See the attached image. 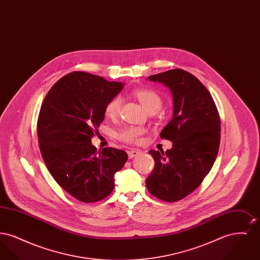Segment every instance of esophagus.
Returning a JSON list of instances; mask_svg holds the SVG:
<instances>
[{
    "mask_svg": "<svg viewBox=\"0 0 260 260\" xmlns=\"http://www.w3.org/2000/svg\"><path fill=\"white\" fill-rule=\"evenodd\" d=\"M138 154H139V151H138V150H136V149H133V150L127 151V155H128V158H129V159L135 158V157L137 156Z\"/></svg>",
    "mask_w": 260,
    "mask_h": 260,
    "instance_id": "obj_1",
    "label": "esophagus"
}]
</instances>
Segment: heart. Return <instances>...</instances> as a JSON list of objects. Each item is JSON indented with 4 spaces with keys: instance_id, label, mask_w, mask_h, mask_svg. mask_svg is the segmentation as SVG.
<instances>
[{
    "instance_id": "b5f03b06",
    "label": "heart",
    "mask_w": 260,
    "mask_h": 260,
    "mask_svg": "<svg viewBox=\"0 0 260 260\" xmlns=\"http://www.w3.org/2000/svg\"><path fill=\"white\" fill-rule=\"evenodd\" d=\"M134 95L141 103V105L149 113H157L160 111L162 106L161 95L150 88H138L134 91ZM123 104V99L121 96H115L112 99L105 107L106 115L114 119L119 116ZM145 134V129L139 126H125L118 134V138L126 143H136L140 140V137Z\"/></svg>"
}]
</instances>
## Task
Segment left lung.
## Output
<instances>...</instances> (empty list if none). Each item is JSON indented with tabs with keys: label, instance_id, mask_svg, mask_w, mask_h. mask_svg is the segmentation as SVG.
Here are the masks:
<instances>
[{
	"label": "left lung",
	"instance_id": "left-lung-1",
	"mask_svg": "<svg viewBox=\"0 0 260 260\" xmlns=\"http://www.w3.org/2000/svg\"><path fill=\"white\" fill-rule=\"evenodd\" d=\"M172 91L173 119L160 134L173 148L150 150L155 167L146 179L149 192L165 202L191 194L210 173L220 143V118L215 103L198 79L182 69L149 76Z\"/></svg>",
	"mask_w": 260,
	"mask_h": 260
}]
</instances>
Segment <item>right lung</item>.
Here are the masks:
<instances>
[{
  "instance_id": "1",
  "label": "right lung",
  "mask_w": 260,
  "mask_h": 260,
  "mask_svg": "<svg viewBox=\"0 0 260 260\" xmlns=\"http://www.w3.org/2000/svg\"><path fill=\"white\" fill-rule=\"evenodd\" d=\"M123 87V83L77 71L58 80L41 106L37 134L42 157L58 185L83 203L109 196L115 173L127 160L123 150L98 151L91 144L107 103Z\"/></svg>"
}]
</instances>
